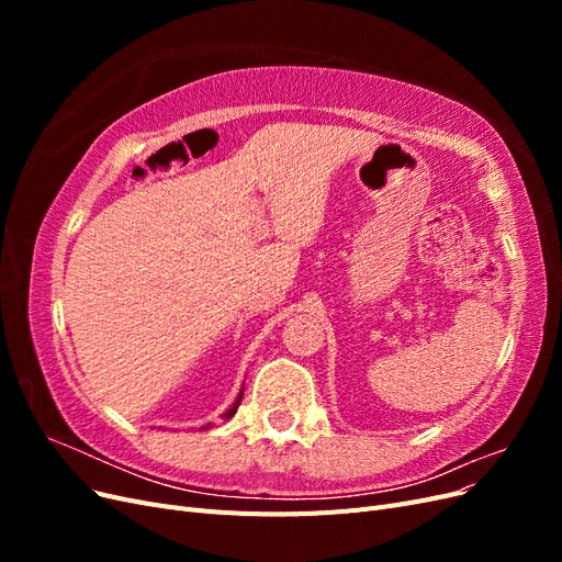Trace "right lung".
I'll return each mask as SVG.
<instances>
[{
    "label": "right lung",
    "instance_id": "add662e5",
    "mask_svg": "<svg viewBox=\"0 0 562 562\" xmlns=\"http://www.w3.org/2000/svg\"><path fill=\"white\" fill-rule=\"evenodd\" d=\"M241 396H244V389L239 391V396H236V401L232 403V407H229V411L223 415L225 419H229V417H234V413H236V407H239V403H241ZM209 427H211V424H209ZM209 427H201V429H209Z\"/></svg>",
    "mask_w": 562,
    "mask_h": 562
}]
</instances>
